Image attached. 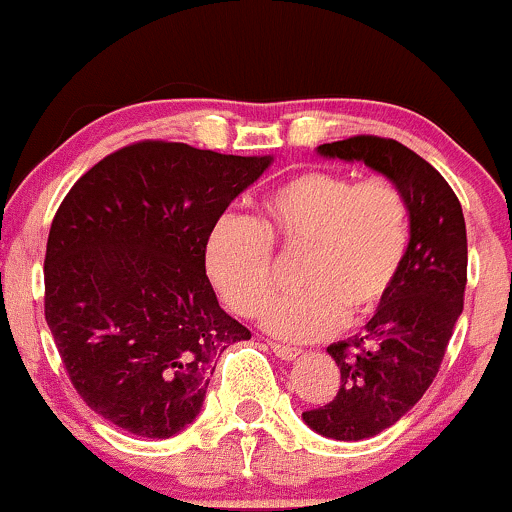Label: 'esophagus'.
<instances>
[{"label":"esophagus","mask_w":512,"mask_h":512,"mask_svg":"<svg viewBox=\"0 0 512 512\" xmlns=\"http://www.w3.org/2000/svg\"><path fill=\"white\" fill-rule=\"evenodd\" d=\"M271 350L275 355H278L280 360H285V363H290V360H297L302 355L300 348H292V346H283V343H271Z\"/></svg>","instance_id":"34e87169"}]
</instances>
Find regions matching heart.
Wrapping results in <instances>:
<instances>
[{
	"instance_id": "1",
	"label": "heart",
	"mask_w": 512,
	"mask_h": 512,
	"mask_svg": "<svg viewBox=\"0 0 512 512\" xmlns=\"http://www.w3.org/2000/svg\"><path fill=\"white\" fill-rule=\"evenodd\" d=\"M409 241V203L392 181L304 171L258 200L254 222L225 215L212 225L205 271L234 312L256 317L272 291L270 244L304 248L305 290L269 305L263 326L287 341H317L382 307Z\"/></svg>"
}]
</instances>
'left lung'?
I'll return each mask as SVG.
<instances>
[{"instance_id": "left-lung-1", "label": "left lung", "mask_w": 512, "mask_h": 512, "mask_svg": "<svg viewBox=\"0 0 512 512\" xmlns=\"http://www.w3.org/2000/svg\"><path fill=\"white\" fill-rule=\"evenodd\" d=\"M317 154L382 174L411 212L409 254L394 290L363 333L326 348L341 370V387L331 404L302 413L314 433L355 442L392 428L438 375L464 304L467 227L447 181L401 142L358 135L319 145Z\"/></svg>"}]
</instances>
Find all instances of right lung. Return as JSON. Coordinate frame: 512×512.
<instances>
[{"label": "right lung", "mask_w": 512, "mask_h": 512, "mask_svg": "<svg viewBox=\"0 0 512 512\" xmlns=\"http://www.w3.org/2000/svg\"><path fill=\"white\" fill-rule=\"evenodd\" d=\"M273 157L137 142L101 159L57 210L45 321L91 411L166 440L203 409L217 360L251 333L217 302L205 239Z\"/></svg>", "instance_id": "right-lung-1"}]
</instances>
